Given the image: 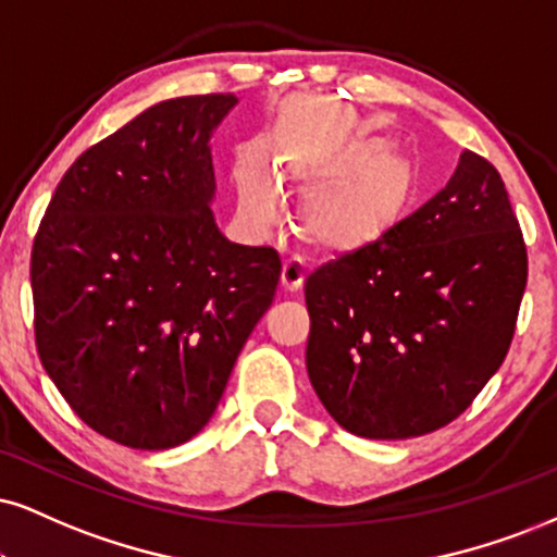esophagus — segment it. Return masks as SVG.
<instances>
[{
	"label": "esophagus",
	"instance_id": "1",
	"mask_svg": "<svg viewBox=\"0 0 557 557\" xmlns=\"http://www.w3.org/2000/svg\"><path fill=\"white\" fill-rule=\"evenodd\" d=\"M305 276H307V265L299 256H292L284 260V268H281V286H284L286 292H297L299 286L305 284Z\"/></svg>",
	"mask_w": 557,
	"mask_h": 557
}]
</instances>
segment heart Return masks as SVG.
<instances>
[{
    "mask_svg": "<svg viewBox=\"0 0 557 557\" xmlns=\"http://www.w3.org/2000/svg\"><path fill=\"white\" fill-rule=\"evenodd\" d=\"M286 181L310 194L307 235L327 250L348 252L376 243L397 222L410 196V164L384 139H359L331 152L292 154ZM237 188L245 214L273 219L278 196L263 170L243 164Z\"/></svg>",
    "mask_w": 557,
    "mask_h": 557,
    "instance_id": "b5f03b06",
    "label": "heart"
}]
</instances>
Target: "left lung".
I'll return each instance as SVG.
<instances>
[{
	"label": "left lung",
	"instance_id": "obj_1",
	"mask_svg": "<svg viewBox=\"0 0 557 557\" xmlns=\"http://www.w3.org/2000/svg\"><path fill=\"white\" fill-rule=\"evenodd\" d=\"M524 286L527 245L506 185L465 149L431 201L307 276L314 393L363 438L442 429L504 363Z\"/></svg>",
	"mask_w": 557,
	"mask_h": 557
}]
</instances>
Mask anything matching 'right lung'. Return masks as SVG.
I'll return each mask as SVG.
<instances>
[{"label":"right lung","mask_w":557,"mask_h":557,"mask_svg":"<svg viewBox=\"0 0 557 557\" xmlns=\"http://www.w3.org/2000/svg\"><path fill=\"white\" fill-rule=\"evenodd\" d=\"M235 102H157L89 147L33 243L40 363L89 429L132 449L209 423L276 294L278 252L230 243L209 209V139Z\"/></svg>","instance_id":"1"}]
</instances>
